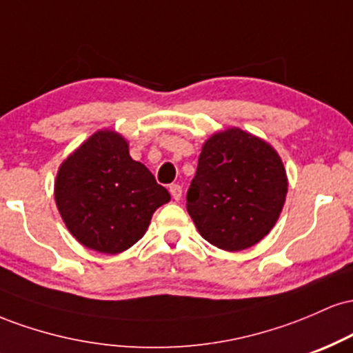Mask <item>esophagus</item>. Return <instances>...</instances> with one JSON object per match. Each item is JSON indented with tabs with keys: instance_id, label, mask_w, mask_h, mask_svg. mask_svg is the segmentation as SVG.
<instances>
[{
	"instance_id": "1",
	"label": "esophagus",
	"mask_w": 353,
	"mask_h": 353,
	"mask_svg": "<svg viewBox=\"0 0 353 353\" xmlns=\"http://www.w3.org/2000/svg\"><path fill=\"white\" fill-rule=\"evenodd\" d=\"M169 192H171L174 201H179L181 196H182V188L179 184H171V185H169Z\"/></svg>"
}]
</instances>
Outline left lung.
Returning <instances> with one entry per match:
<instances>
[{"label":"left lung","instance_id":"8db88e82","mask_svg":"<svg viewBox=\"0 0 353 353\" xmlns=\"http://www.w3.org/2000/svg\"><path fill=\"white\" fill-rule=\"evenodd\" d=\"M287 172L261 137L229 128L202 144L188 212L205 241L228 252L261 242L285 204Z\"/></svg>","mask_w":353,"mask_h":353}]
</instances>
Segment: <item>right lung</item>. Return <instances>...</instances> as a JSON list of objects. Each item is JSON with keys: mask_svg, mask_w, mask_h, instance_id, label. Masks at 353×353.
Here are the masks:
<instances>
[{"mask_svg": "<svg viewBox=\"0 0 353 353\" xmlns=\"http://www.w3.org/2000/svg\"><path fill=\"white\" fill-rule=\"evenodd\" d=\"M54 201L71 236L101 254H121L144 236L157 208L171 201L119 132L101 129L63 161Z\"/></svg>", "mask_w": 353, "mask_h": 353, "instance_id": "add662e5", "label": "right lung"}]
</instances>
